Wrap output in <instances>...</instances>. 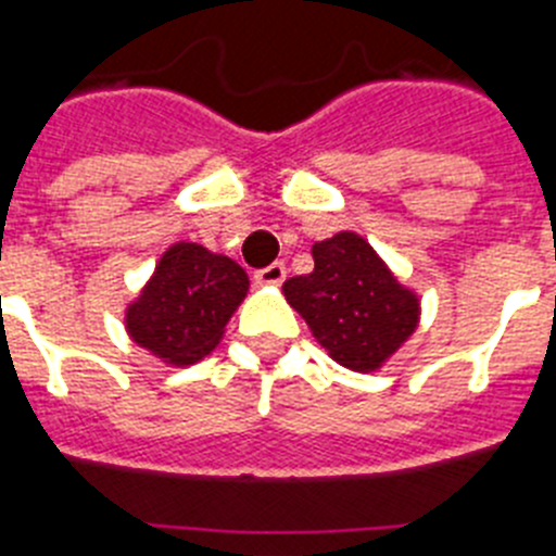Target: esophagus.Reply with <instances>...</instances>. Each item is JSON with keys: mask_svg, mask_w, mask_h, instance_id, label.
Here are the masks:
<instances>
[{"mask_svg": "<svg viewBox=\"0 0 556 556\" xmlns=\"http://www.w3.org/2000/svg\"><path fill=\"white\" fill-rule=\"evenodd\" d=\"M253 278L258 287H281L283 278H287V267H283V264H269V267L258 269Z\"/></svg>", "mask_w": 556, "mask_h": 556, "instance_id": "esophagus-1", "label": "esophagus"}]
</instances>
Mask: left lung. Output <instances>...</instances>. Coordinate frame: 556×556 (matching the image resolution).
<instances>
[{
	"instance_id": "left-lung-1",
	"label": "left lung",
	"mask_w": 556,
	"mask_h": 556,
	"mask_svg": "<svg viewBox=\"0 0 556 556\" xmlns=\"http://www.w3.org/2000/svg\"><path fill=\"white\" fill-rule=\"evenodd\" d=\"M314 269L283 283V298L337 365L376 372L417 331L420 298L365 236L339 230L312 244Z\"/></svg>"
}]
</instances>
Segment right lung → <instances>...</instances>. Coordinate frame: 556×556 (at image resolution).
Listing matches in <instances>:
<instances>
[{
	"label": "right lung",
	"instance_id": "1",
	"mask_svg": "<svg viewBox=\"0 0 556 556\" xmlns=\"http://www.w3.org/2000/svg\"><path fill=\"white\" fill-rule=\"evenodd\" d=\"M248 289V273L233 258L203 244L175 242L127 303L125 331L166 365H194L219 345Z\"/></svg>",
	"mask_w": 556,
	"mask_h": 556
}]
</instances>
